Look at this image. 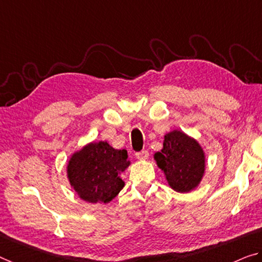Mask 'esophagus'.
Wrapping results in <instances>:
<instances>
[{"label": "esophagus", "instance_id": "obj_1", "mask_svg": "<svg viewBox=\"0 0 262 262\" xmlns=\"http://www.w3.org/2000/svg\"><path fill=\"white\" fill-rule=\"evenodd\" d=\"M136 157H137V159H139V160H146L147 157H148V151L143 150L140 152H137Z\"/></svg>", "mask_w": 262, "mask_h": 262}]
</instances>
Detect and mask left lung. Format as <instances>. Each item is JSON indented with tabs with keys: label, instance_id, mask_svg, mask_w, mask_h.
Masks as SVG:
<instances>
[{
	"label": "left lung",
	"instance_id": "8db88e82",
	"mask_svg": "<svg viewBox=\"0 0 262 262\" xmlns=\"http://www.w3.org/2000/svg\"><path fill=\"white\" fill-rule=\"evenodd\" d=\"M155 159L171 188L187 193L198 186L205 173V154L195 139L173 130L164 136L163 148Z\"/></svg>",
	"mask_w": 262,
	"mask_h": 262
}]
</instances>
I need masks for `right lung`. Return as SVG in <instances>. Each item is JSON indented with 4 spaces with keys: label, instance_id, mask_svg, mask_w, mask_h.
<instances>
[{
    "label": "right lung",
    "instance_id": "add662e5",
    "mask_svg": "<svg viewBox=\"0 0 262 262\" xmlns=\"http://www.w3.org/2000/svg\"><path fill=\"white\" fill-rule=\"evenodd\" d=\"M128 165L126 150H116L106 142L90 143L71 156L68 179L80 199L106 204L124 187L119 174Z\"/></svg>",
    "mask_w": 262,
    "mask_h": 262
}]
</instances>
